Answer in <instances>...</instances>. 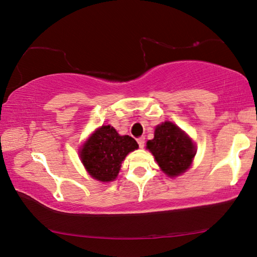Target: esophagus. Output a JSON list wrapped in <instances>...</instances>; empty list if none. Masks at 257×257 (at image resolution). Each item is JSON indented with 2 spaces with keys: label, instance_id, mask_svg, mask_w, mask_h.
I'll return each mask as SVG.
<instances>
[{
  "label": "esophagus",
  "instance_id": "esophagus-1",
  "mask_svg": "<svg viewBox=\"0 0 257 257\" xmlns=\"http://www.w3.org/2000/svg\"><path fill=\"white\" fill-rule=\"evenodd\" d=\"M137 143H138V145H139V147L144 148V146H145V137H139V138L137 139Z\"/></svg>",
  "mask_w": 257,
  "mask_h": 257
}]
</instances>
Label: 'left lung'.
Here are the masks:
<instances>
[{"instance_id":"left-lung-1","label":"left lung","mask_w":257,"mask_h":257,"mask_svg":"<svg viewBox=\"0 0 257 257\" xmlns=\"http://www.w3.org/2000/svg\"><path fill=\"white\" fill-rule=\"evenodd\" d=\"M147 148L162 171L171 177L184 173L195 155L192 141L170 121L157 125L154 139L147 142Z\"/></svg>"}]
</instances>
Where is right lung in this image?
Segmentation results:
<instances>
[{"mask_svg":"<svg viewBox=\"0 0 257 257\" xmlns=\"http://www.w3.org/2000/svg\"><path fill=\"white\" fill-rule=\"evenodd\" d=\"M138 148L133 137L120 136L111 125H102L84 144L80 156L86 171L95 180L113 181L120 171L121 162L128 153Z\"/></svg>","mask_w":257,"mask_h":257,"instance_id":"obj_1","label":"right lung"}]
</instances>
